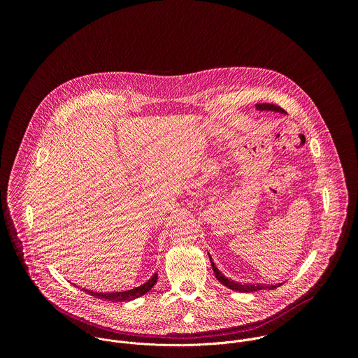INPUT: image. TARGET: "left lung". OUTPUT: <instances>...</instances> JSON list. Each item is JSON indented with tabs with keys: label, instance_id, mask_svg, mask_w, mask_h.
I'll return each mask as SVG.
<instances>
[{
	"label": "left lung",
	"instance_id": "obj_1",
	"mask_svg": "<svg viewBox=\"0 0 358 358\" xmlns=\"http://www.w3.org/2000/svg\"><path fill=\"white\" fill-rule=\"evenodd\" d=\"M255 106H257L258 110H272V112L285 113V110H283L282 108H279V106H276V105H271V103H257ZM208 255H210V253H208ZM210 261H211V265H213V271H214V273H215V278H217L224 286H227V287L231 289V290H236V292H241V293H249V292H257V290H262V289L273 290V289H276V287H279V286L282 285V283H278V285H259V283L252 285V283H239V282H234V280L228 279L227 276H224V275L218 271V268H217L215 264L213 262L211 255H210Z\"/></svg>",
	"mask_w": 358,
	"mask_h": 358
}]
</instances>
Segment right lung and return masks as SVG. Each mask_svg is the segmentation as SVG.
Masks as SVG:
<instances>
[{"instance_id":"right-lung-1","label":"right lung","mask_w":358,"mask_h":358,"mask_svg":"<svg viewBox=\"0 0 358 358\" xmlns=\"http://www.w3.org/2000/svg\"><path fill=\"white\" fill-rule=\"evenodd\" d=\"M157 273L152 275L145 283H143L141 286L138 287H134V289H130V290H126V292H110V293H97V292H92V290H86L83 289L85 292H87L90 296L96 297V299H105V300H110V301H130L133 299H137L143 294H145L152 286L156 285L157 282Z\"/></svg>"}]
</instances>
